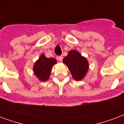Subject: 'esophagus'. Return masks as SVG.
I'll return each mask as SVG.
<instances>
[{
	"mask_svg": "<svg viewBox=\"0 0 124 124\" xmlns=\"http://www.w3.org/2000/svg\"><path fill=\"white\" fill-rule=\"evenodd\" d=\"M58 60H59V61H62V60H63V56H62V55L59 56V57H58Z\"/></svg>",
	"mask_w": 124,
	"mask_h": 124,
	"instance_id": "obj_1",
	"label": "esophagus"
}]
</instances>
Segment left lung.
Wrapping results in <instances>:
<instances>
[{
    "instance_id": "obj_1",
    "label": "left lung",
    "mask_w": 124,
    "mask_h": 124,
    "mask_svg": "<svg viewBox=\"0 0 124 124\" xmlns=\"http://www.w3.org/2000/svg\"><path fill=\"white\" fill-rule=\"evenodd\" d=\"M70 72L72 76L76 81H81L85 78L89 68L88 60L75 50L69 52L63 60Z\"/></svg>"
}]
</instances>
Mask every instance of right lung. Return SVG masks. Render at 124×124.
I'll return each mask as SVG.
<instances>
[{"label": "right lung", "instance_id": "right-lung-1", "mask_svg": "<svg viewBox=\"0 0 124 124\" xmlns=\"http://www.w3.org/2000/svg\"><path fill=\"white\" fill-rule=\"evenodd\" d=\"M55 63H57L56 59L53 57L47 58L45 54H42L33 65V73L40 81H47L51 74L52 69Z\"/></svg>", "mask_w": 124, "mask_h": 124}]
</instances>
